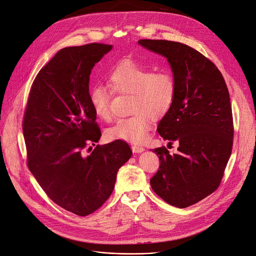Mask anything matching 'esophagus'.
Returning a JSON list of instances; mask_svg holds the SVG:
<instances>
[{
  "label": "esophagus",
  "mask_w": 256,
  "mask_h": 256,
  "mask_svg": "<svg viewBox=\"0 0 256 256\" xmlns=\"http://www.w3.org/2000/svg\"><path fill=\"white\" fill-rule=\"evenodd\" d=\"M132 150L134 153H142L143 151H145V149L141 146H132Z\"/></svg>",
  "instance_id": "esophagus-1"
}]
</instances>
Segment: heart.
Masks as SVG:
<instances>
[{"label":"heart","mask_w":256,"mask_h":256,"mask_svg":"<svg viewBox=\"0 0 256 256\" xmlns=\"http://www.w3.org/2000/svg\"><path fill=\"white\" fill-rule=\"evenodd\" d=\"M113 92L130 94L128 118L116 120L105 130L109 141L143 143L152 126V116L159 118L172 107L176 97V80L168 72H153L148 66L124 60L114 66L106 78ZM110 92L97 84L88 92V103L98 118H110Z\"/></svg>","instance_id":"obj_1"}]
</instances>
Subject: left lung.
Masks as SVG:
<instances>
[{"mask_svg":"<svg viewBox=\"0 0 256 256\" xmlns=\"http://www.w3.org/2000/svg\"><path fill=\"white\" fill-rule=\"evenodd\" d=\"M138 44L166 58L176 80V97L157 132L178 152L153 150L160 166L150 180L152 190L168 204L186 208L214 192L233 147L230 95L218 67L189 46L164 40Z\"/></svg>","mask_w":256,"mask_h":256,"instance_id":"8db88e82","label":"left lung"}]
</instances>
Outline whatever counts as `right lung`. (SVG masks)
Here are the masks:
<instances>
[{
    "label": "right lung",
    "instance_id": "right-lung-1",
    "mask_svg": "<svg viewBox=\"0 0 256 256\" xmlns=\"http://www.w3.org/2000/svg\"><path fill=\"white\" fill-rule=\"evenodd\" d=\"M111 49L94 42L58 51L38 74L23 120L30 170L51 200L80 216L110 197L118 170L132 154L120 140L84 154L101 136L88 103L90 74Z\"/></svg>",
    "mask_w": 256,
    "mask_h": 256
}]
</instances>
